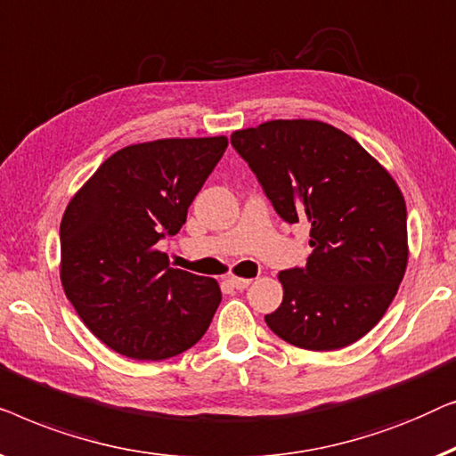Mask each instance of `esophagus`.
I'll return each instance as SVG.
<instances>
[{"label": "esophagus", "instance_id": "1", "mask_svg": "<svg viewBox=\"0 0 456 456\" xmlns=\"http://www.w3.org/2000/svg\"><path fill=\"white\" fill-rule=\"evenodd\" d=\"M229 283L235 287V289H248L252 279H243V277H229Z\"/></svg>", "mask_w": 456, "mask_h": 456}]
</instances>
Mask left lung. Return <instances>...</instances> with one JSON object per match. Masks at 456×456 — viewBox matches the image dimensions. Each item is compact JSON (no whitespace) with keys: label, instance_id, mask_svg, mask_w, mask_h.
<instances>
[{"label":"left lung","instance_id":"1","mask_svg":"<svg viewBox=\"0 0 456 456\" xmlns=\"http://www.w3.org/2000/svg\"><path fill=\"white\" fill-rule=\"evenodd\" d=\"M231 144L287 223L310 225L304 268L279 273L283 304L265 320L295 347L335 351L380 322L405 277L407 207L393 175L335 126L273 119Z\"/></svg>","mask_w":456,"mask_h":456}]
</instances>
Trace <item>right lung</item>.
<instances>
[{
    "label": "right lung",
    "instance_id": "add662e5",
    "mask_svg": "<svg viewBox=\"0 0 456 456\" xmlns=\"http://www.w3.org/2000/svg\"><path fill=\"white\" fill-rule=\"evenodd\" d=\"M227 144L210 136L126 146L69 200L60 227L63 291L118 354L159 362L207 332L219 283L171 268L157 243L182 229Z\"/></svg>",
    "mask_w": 456,
    "mask_h": 456
}]
</instances>
